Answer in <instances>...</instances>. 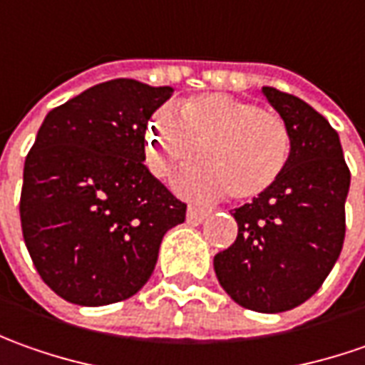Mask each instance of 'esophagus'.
I'll list each match as a JSON object with an SVG mask.
<instances>
[{
	"label": "esophagus",
	"mask_w": 365,
	"mask_h": 365,
	"mask_svg": "<svg viewBox=\"0 0 365 365\" xmlns=\"http://www.w3.org/2000/svg\"><path fill=\"white\" fill-rule=\"evenodd\" d=\"M207 216H210L207 210H202V207L197 206L187 207V224H192V226H200L202 222L206 220Z\"/></svg>",
	"instance_id": "esophagus-1"
}]
</instances>
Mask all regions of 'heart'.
Wrapping results in <instances>:
<instances>
[{
	"instance_id": "heart-1",
	"label": "heart",
	"mask_w": 365,
	"mask_h": 365,
	"mask_svg": "<svg viewBox=\"0 0 365 365\" xmlns=\"http://www.w3.org/2000/svg\"><path fill=\"white\" fill-rule=\"evenodd\" d=\"M291 149V129L281 115L224 93L163 107L147 133V158L159 175L199 163L207 153L206 164L175 178L178 190L195 197L262 195L281 180Z\"/></svg>"
}]
</instances>
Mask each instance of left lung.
Instances as JSON below:
<instances>
[{
    "label": "left lung",
    "mask_w": 365,
    "mask_h": 365,
    "mask_svg": "<svg viewBox=\"0 0 365 365\" xmlns=\"http://www.w3.org/2000/svg\"><path fill=\"white\" fill-rule=\"evenodd\" d=\"M262 95L291 129V159L269 192L234 210L238 236L214 257V270L238 305L281 313L315 295L339 258L349 168L323 115L272 86Z\"/></svg>",
    "instance_id": "left-lung-1"
}]
</instances>
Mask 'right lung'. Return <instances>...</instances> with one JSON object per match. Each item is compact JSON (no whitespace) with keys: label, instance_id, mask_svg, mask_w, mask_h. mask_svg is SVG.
<instances>
[{"label":"right lung","instance_id":"obj_1","mask_svg":"<svg viewBox=\"0 0 365 365\" xmlns=\"http://www.w3.org/2000/svg\"><path fill=\"white\" fill-rule=\"evenodd\" d=\"M171 86L101 82L46 115L24 165L21 232L58 297L101 307L133 297L185 204L143 165L145 133Z\"/></svg>","mask_w":365,"mask_h":365}]
</instances>
